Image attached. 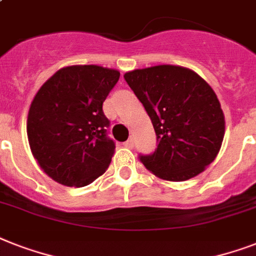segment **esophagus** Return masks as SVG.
Listing matches in <instances>:
<instances>
[{
    "label": "esophagus",
    "instance_id": "1",
    "mask_svg": "<svg viewBox=\"0 0 256 256\" xmlns=\"http://www.w3.org/2000/svg\"><path fill=\"white\" fill-rule=\"evenodd\" d=\"M124 146H126V148H134V140H132V138H128V140L124 142Z\"/></svg>",
    "mask_w": 256,
    "mask_h": 256
}]
</instances>
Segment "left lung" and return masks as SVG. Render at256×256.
Instances as JSON below:
<instances>
[{
	"mask_svg": "<svg viewBox=\"0 0 256 256\" xmlns=\"http://www.w3.org/2000/svg\"><path fill=\"white\" fill-rule=\"evenodd\" d=\"M150 116L156 136L140 160L166 180H187L215 160L224 136V116L214 90L182 66L160 65L124 74Z\"/></svg>",
	"mask_w": 256,
	"mask_h": 256,
	"instance_id": "1",
	"label": "left lung"
}]
</instances>
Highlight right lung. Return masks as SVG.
Returning <instances> with one entry per match:
<instances>
[{"mask_svg":"<svg viewBox=\"0 0 256 256\" xmlns=\"http://www.w3.org/2000/svg\"><path fill=\"white\" fill-rule=\"evenodd\" d=\"M120 80L118 70L68 66L41 86L30 104L28 140L34 158L50 178L84 187L112 162L116 142L102 108Z\"/></svg>","mask_w":256,"mask_h":256,"instance_id":"right-lung-1","label":"right lung"}]
</instances>
